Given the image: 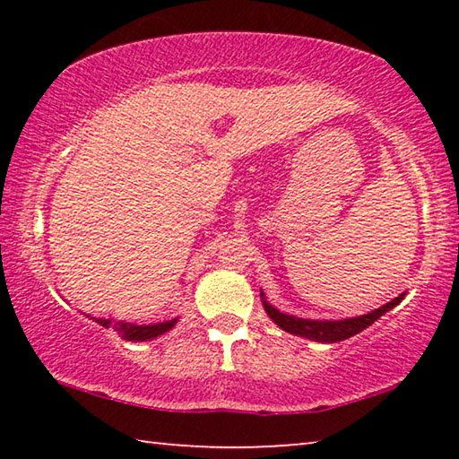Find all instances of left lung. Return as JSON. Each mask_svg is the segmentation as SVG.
<instances>
[{"label": "left lung", "mask_w": 459, "mask_h": 459, "mask_svg": "<svg viewBox=\"0 0 459 459\" xmlns=\"http://www.w3.org/2000/svg\"><path fill=\"white\" fill-rule=\"evenodd\" d=\"M401 298L403 295L394 298L393 301H388V304L383 307L372 309V312L364 316L346 317V320H306V317H295V316H287L283 312H279L277 307L267 304V301H263V306H265V312L269 314L271 320H273L281 330L295 333V336H304L307 340L332 344V342H342L351 336H356V333L362 332L364 328H368V325L375 324L380 316L397 306Z\"/></svg>", "instance_id": "8db88e82"}]
</instances>
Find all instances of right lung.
Returning a JSON list of instances; mask_svg holds the SVG:
<instances>
[{
    "label": "right lung",
    "mask_w": 459,
    "mask_h": 459,
    "mask_svg": "<svg viewBox=\"0 0 459 459\" xmlns=\"http://www.w3.org/2000/svg\"><path fill=\"white\" fill-rule=\"evenodd\" d=\"M103 328H113L117 330L123 338L131 340V342H145V340H153L161 336V333H166L168 330L174 328L176 320H169V322H160V324H150V325H137V324H127V322H113V320H103V317H99L97 320Z\"/></svg>",
    "instance_id": "right-lung-1"
}]
</instances>
